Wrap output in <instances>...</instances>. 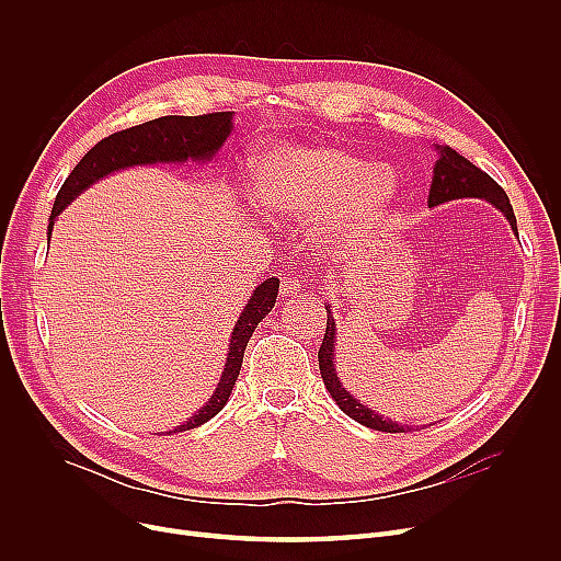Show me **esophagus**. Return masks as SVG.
Here are the masks:
<instances>
[{
  "label": "esophagus",
  "mask_w": 561,
  "mask_h": 561,
  "mask_svg": "<svg viewBox=\"0 0 561 561\" xmlns=\"http://www.w3.org/2000/svg\"><path fill=\"white\" fill-rule=\"evenodd\" d=\"M298 290H300V282H298V279H290V277H284V279H282V284H279L282 298H286V296H296Z\"/></svg>",
  "instance_id": "esophagus-1"
}]
</instances>
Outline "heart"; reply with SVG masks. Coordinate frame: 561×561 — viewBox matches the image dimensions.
Returning <instances> with one entry per match:
<instances>
[{
    "label": "heart",
    "instance_id": "obj_1",
    "mask_svg": "<svg viewBox=\"0 0 561 561\" xmlns=\"http://www.w3.org/2000/svg\"><path fill=\"white\" fill-rule=\"evenodd\" d=\"M252 202L288 218H322L320 239L375 225L398 195V176L330 142H273L250 157Z\"/></svg>",
    "mask_w": 561,
    "mask_h": 561
}]
</instances>
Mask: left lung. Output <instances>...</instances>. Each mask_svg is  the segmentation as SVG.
<instances>
[{
    "mask_svg": "<svg viewBox=\"0 0 561 561\" xmlns=\"http://www.w3.org/2000/svg\"><path fill=\"white\" fill-rule=\"evenodd\" d=\"M436 152H438V159L434 163V176H432L430 197H427L430 209H432V206L446 204V202H453V199L480 197V199L491 202L495 209L503 211V216L512 225V231L518 236L516 216H514V209H512L507 193L500 188L484 170H480L478 165H473L468 159L457 154L453 147L436 145ZM334 347H336V322H334L332 309L328 305V328H325V339H322V345L318 350V366H320L322 381H325V387H328L330 396L334 398V402L339 404V409L343 411V414H347L352 421H357V423H362L370 430H377V432H391L393 434V432H411V430H414L411 425H402V423H396L391 419L375 414L373 409H368L350 391L343 389V381L336 375Z\"/></svg>",
    "mask_w": 561,
    "mask_h": 561,
    "instance_id": "obj_1",
    "label": "left lung"
}]
</instances>
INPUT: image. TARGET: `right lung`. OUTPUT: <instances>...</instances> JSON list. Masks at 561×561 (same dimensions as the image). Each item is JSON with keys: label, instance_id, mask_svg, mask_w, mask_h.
<instances>
[{"label": "right lung", "instance_id": "1", "mask_svg": "<svg viewBox=\"0 0 561 561\" xmlns=\"http://www.w3.org/2000/svg\"><path fill=\"white\" fill-rule=\"evenodd\" d=\"M231 115L233 111L206 113V115H165V117H157V121L136 125L131 129L111 134L108 138L100 140L93 150H88V154H83V159L68 174L61 191H58L51 216H49V227H47L49 239H51V227L56 216L61 214L79 193L91 188L95 182H100L102 176L111 172L134 168V165L186 163L188 159L199 163L211 161L233 129ZM277 293H279L277 277H268L252 290L245 309L241 311V318L236 320L233 325L229 350H227V362L214 396L195 416H191L184 425L174 427L172 432H186V430L199 427L206 421H211L227 404L231 389L236 385V377H239L243 366L245 345L259 322L275 307Z\"/></svg>", "mask_w": 561, "mask_h": 561}]
</instances>
